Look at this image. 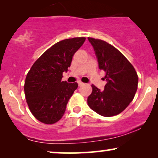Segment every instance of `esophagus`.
Returning a JSON list of instances; mask_svg holds the SVG:
<instances>
[{"mask_svg": "<svg viewBox=\"0 0 158 158\" xmlns=\"http://www.w3.org/2000/svg\"><path fill=\"white\" fill-rule=\"evenodd\" d=\"M78 85H79V86H81V85H83V82H81V81H78Z\"/></svg>", "mask_w": 158, "mask_h": 158, "instance_id": "1", "label": "esophagus"}]
</instances>
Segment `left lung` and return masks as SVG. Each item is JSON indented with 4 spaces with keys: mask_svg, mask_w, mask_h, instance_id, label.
Instances as JSON below:
<instances>
[{
    "mask_svg": "<svg viewBox=\"0 0 158 158\" xmlns=\"http://www.w3.org/2000/svg\"><path fill=\"white\" fill-rule=\"evenodd\" d=\"M97 56L99 68L106 73L108 82L100 91L92 85L88 106L104 117L119 114L133 100L137 89L138 76L129 61L117 48L106 41L88 37Z\"/></svg>",
    "mask_w": 158,
    "mask_h": 158,
    "instance_id": "1",
    "label": "left lung"
}]
</instances>
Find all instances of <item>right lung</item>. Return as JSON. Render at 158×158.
Segmentation results:
<instances>
[{"mask_svg": "<svg viewBox=\"0 0 158 158\" xmlns=\"http://www.w3.org/2000/svg\"><path fill=\"white\" fill-rule=\"evenodd\" d=\"M85 39L77 37L56 43L35 61L27 73L23 86L25 97L32 115L40 122L53 124L64 115L78 84L62 81V74Z\"/></svg>", "mask_w": 158, "mask_h": 158, "instance_id": "obj_1", "label": "right lung"}]
</instances>
